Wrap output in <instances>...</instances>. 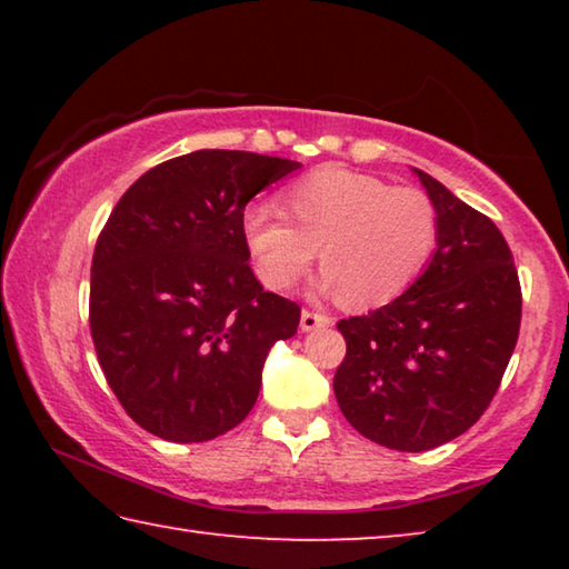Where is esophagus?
<instances>
[{"label": "esophagus", "instance_id": "1", "mask_svg": "<svg viewBox=\"0 0 569 569\" xmlns=\"http://www.w3.org/2000/svg\"><path fill=\"white\" fill-rule=\"evenodd\" d=\"M321 326H331V316L313 313V311L301 313V331H313V329H321Z\"/></svg>", "mask_w": 569, "mask_h": 569}]
</instances>
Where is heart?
I'll list each match as a JSON object with an SVG mask.
<instances>
[{"label": "heart", "mask_w": 569, "mask_h": 569, "mask_svg": "<svg viewBox=\"0 0 569 569\" xmlns=\"http://www.w3.org/2000/svg\"><path fill=\"white\" fill-rule=\"evenodd\" d=\"M293 227L268 206H248L240 238L258 281L288 291L311 268L319 291L341 293L351 308L389 303L417 281L435 256L439 216L427 192L391 188L369 172L323 166L283 190Z\"/></svg>", "instance_id": "b5f03b06"}]
</instances>
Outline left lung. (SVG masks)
<instances>
[{"mask_svg": "<svg viewBox=\"0 0 569 569\" xmlns=\"http://www.w3.org/2000/svg\"><path fill=\"white\" fill-rule=\"evenodd\" d=\"M439 216L431 261L407 291L339 321L333 393L351 427L399 451L447 445L475 423L512 359L522 291L499 228L423 170Z\"/></svg>", "mask_w": 569, "mask_h": 569, "instance_id": "left-lung-1", "label": "left lung"}]
</instances>
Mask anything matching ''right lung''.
<instances>
[{"label":"right lung","mask_w":569,"mask_h":569,"mask_svg":"<svg viewBox=\"0 0 569 569\" xmlns=\"http://www.w3.org/2000/svg\"><path fill=\"white\" fill-rule=\"evenodd\" d=\"M301 162L196 150L118 200L92 256L90 331L122 409L160 439L208 441L253 409L266 356L301 308L248 266V200Z\"/></svg>","instance_id":"obj_1"}]
</instances>
